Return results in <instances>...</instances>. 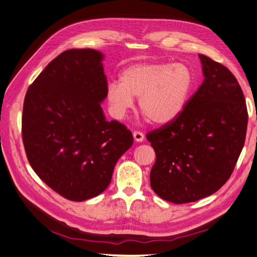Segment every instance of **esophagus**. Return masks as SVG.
Masks as SVG:
<instances>
[{
	"label": "esophagus",
	"mask_w": 257,
	"mask_h": 257,
	"mask_svg": "<svg viewBox=\"0 0 257 257\" xmlns=\"http://www.w3.org/2000/svg\"><path fill=\"white\" fill-rule=\"evenodd\" d=\"M134 138L137 142H142L145 140V135L141 131H134Z\"/></svg>",
	"instance_id": "esophagus-1"
}]
</instances>
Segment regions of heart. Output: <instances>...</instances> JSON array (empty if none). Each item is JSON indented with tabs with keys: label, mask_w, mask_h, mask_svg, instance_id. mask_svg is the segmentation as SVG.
<instances>
[{
	"label": "heart",
	"mask_w": 257,
	"mask_h": 257,
	"mask_svg": "<svg viewBox=\"0 0 257 257\" xmlns=\"http://www.w3.org/2000/svg\"><path fill=\"white\" fill-rule=\"evenodd\" d=\"M195 85L192 70L185 63L141 62L131 64L119 76V83L107 86V100L118 117L133 108L139 97V108L149 120L163 126L182 115Z\"/></svg>",
	"instance_id": "obj_1"
}]
</instances>
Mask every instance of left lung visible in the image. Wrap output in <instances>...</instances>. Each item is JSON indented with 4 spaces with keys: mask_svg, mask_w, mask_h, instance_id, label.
Masks as SVG:
<instances>
[{
    "mask_svg": "<svg viewBox=\"0 0 257 257\" xmlns=\"http://www.w3.org/2000/svg\"><path fill=\"white\" fill-rule=\"evenodd\" d=\"M199 59L205 79L182 115L147 134L157 156L151 187L174 204L199 200L221 188L246 136L245 98L235 76L209 57Z\"/></svg>",
    "mask_w": 257,
    "mask_h": 257,
    "instance_id": "1",
    "label": "left lung"
}]
</instances>
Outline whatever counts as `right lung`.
<instances>
[{"mask_svg":"<svg viewBox=\"0 0 257 257\" xmlns=\"http://www.w3.org/2000/svg\"><path fill=\"white\" fill-rule=\"evenodd\" d=\"M103 53L70 49L28 87L22 135L36 174L64 198L83 201L103 193L118 159L133 146L124 124L107 121L100 103L107 80Z\"/></svg>","mask_w":257,"mask_h":257,"instance_id":"obj_1","label":"right lung"}]
</instances>
